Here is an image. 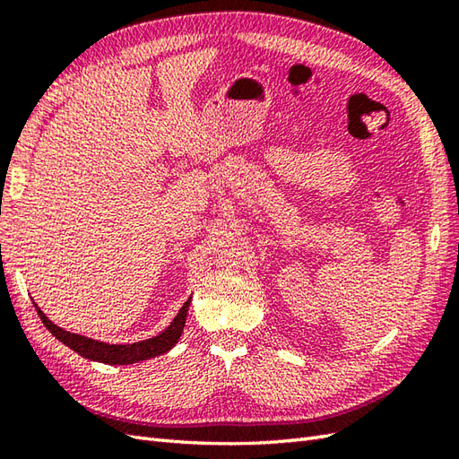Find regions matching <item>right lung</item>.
<instances>
[{"instance_id":"obj_1","label":"right lung","mask_w":459,"mask_h":459,"mask_svg":"<svg viewBox=\"0 0 459 459\" xmlns=\"http://www.w3.org/2000/svg\"><path fill=\"white\" fill-rule=\"evenodd\" d=\"M189 304H191V298L185 301L183 307L179 309V314L175 316V319L171 321V325L168 329H163L160 335L145 339V341H138V343H132V345H110V343H102V341H94L91 337L71 333V331L56 327L51 319H47V316L37 307V304H35V307H37V314H39V317H41L45 327L51 331V333L58 341H61V343L71 347L84 359L100 360V363H106V365H132V363H140V360H145V359L168 353V351L175 343H178L181 333H183L185 319H187Z\"/></svg>"}]
</instances>
